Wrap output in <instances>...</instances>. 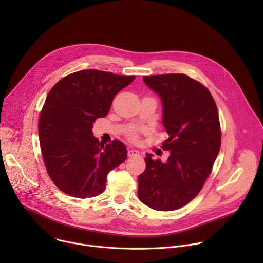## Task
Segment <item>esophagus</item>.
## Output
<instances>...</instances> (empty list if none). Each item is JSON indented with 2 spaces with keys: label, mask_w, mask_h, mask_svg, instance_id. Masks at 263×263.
<instances>
[{
  "label": "esophagus",
  "mask_w": 263,
  "mask_h": 263,
  "mask_svg": "<svg viewBox=\"0 0 263 263\" xmlns=\"http://www.w3.org/2000/svg\"><path fill=\"white\" fill-rule=\"evenodd\" d=\"M128 156L129 157L139 156V152L137 151V149H128Z\"/></svg>",
  "instance_id": "obj_1"
}]
</instances>
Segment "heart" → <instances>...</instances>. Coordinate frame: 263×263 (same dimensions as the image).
<instances>
[{
	"label": "heart",
	"instance_id": "1",
	"mask_svg": "<svg viewBox=\"0 0 263 263\" xmlns=\"http://www.w3.org/2000/svg\"><path fill=\"white\" fill-rule=\"evenodd\" d=\"M131 138H132L133 140H135V139H136V135H135V134H131Z\"/></svg>",
	"mask_w": 263,
	"mask_h": 263
}]
</instances>
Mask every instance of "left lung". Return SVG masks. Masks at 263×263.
<instances>
[{"instance_id": "left-lung-1", "label": "left lung", "mask_w": 263, "mask_h": 263, "mask_svg": "<svg viewBox=\"0 0 263 263\" xmlns=\"http://www.w3.org/2000/svg\"><path fill=\"white\" fill-rule=\"evenodd\" d=\"M162 103V125L168 138L166 161L145 154L138 176V198L149 208L172 211L189 204L202 190L220 148L216 104L209 90L184 73L143 76Z\"/></svg>"}]
</instances>
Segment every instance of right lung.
Here are the masks:
<instances>
[{
	"label": "right lung",
	"mask_w": 263,
	"mask_h": 263,
	"mask_svg": "<svg viewBox=\"0 0 263 263\" xmlns=\"http://www.w3.org/2000/svg\"><path fill=\"white\" fill-rule=\"evenodd\" d=\"M134 76L83 69L61 79L43 107L39 136L48 174L64 194L80 199L102 194L107 174L127 158L126 145L104 144L91 131L109 112L112 100Z\"/></svg>",
	"instance_id": "right-lung-1"
}]
</instances>
